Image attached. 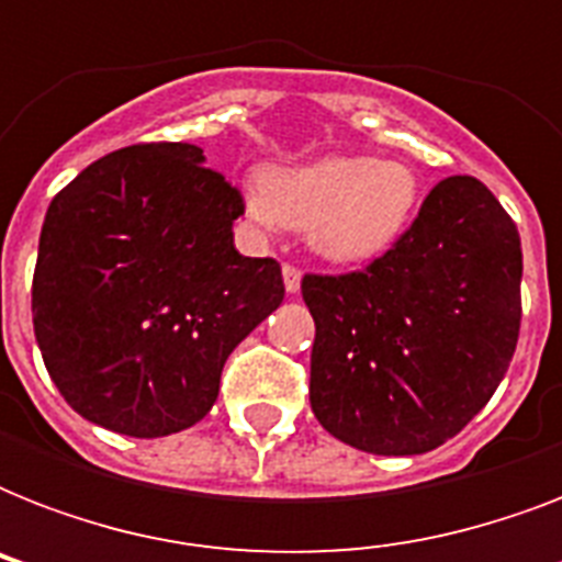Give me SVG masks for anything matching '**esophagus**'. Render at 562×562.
<instances>
[{
	"instance_id": "obj_1",
	"label": "esophagus",
	"mask_w": 562,
	"mask_h": 562,
	"mask_svg": "<svg viewBox=\"0 0 562 562\" xmlns=\"http://www.w3.org/2000/svg\"><path fill=\"white\" fill-rule=\"evenodd\" d=\"M300 277H303V273H300L297 265L294 262L282 265V282H285V291H289V294L300 291Z\"/></svg>"
}]
</instances>
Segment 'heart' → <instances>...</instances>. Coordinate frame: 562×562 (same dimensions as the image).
Instances as JSON below:
<instances>
[{
  "mask_svg": "<svg viewBox=\"0 0 562 562\" xmlns=\"http://www.w3.org/2000/svg\"><path fill=\"white\" fill-rule=\"evenodd\" d=\"M419 183L411 166L370 157L271 169L262 189H247V215L265 227L306 229L317 254L333 262H364L408 227Z\"/></svg>",
  "mask_w": 562,
  "mask_h": 562,
  "instance_id": "1",
  "label": "heart"
}]
</instances>
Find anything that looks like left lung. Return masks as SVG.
<instances>
[{
	"label": "left lung",
	"instance_id": "left-lung-1",
	"mask_svg": "<svg viewBox=\"0 0 562 562\" xmlns=\"http://www.w3.org/2000/svg\"><path fill=\"white\" fill-rule=\"evenodd\" d=\"M522 245L481 180H440L361 271L306 273L317 423L373 454L454 437L505 379L522 321Z\"/></svg>",
	"mask_w": 562,
	"mask_h": 562
}]
</instances>
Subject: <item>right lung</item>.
<instances>
[{"mask_svg":"<svg viewBox=\"0 0 562 562\" xmlns=\"http://www.w3.org/2000/svg\"><path fill=\"white\" fill-rule=\"evenodd\" d=\"M245 198L189 143L101 157L55 194L31 282L57 391L127 437L194 426L224 361L285 297L280 262L233 245Z\"/></svg>","mask_w":562,"mask_h":562,"instance_id":"obj_1","label":"right lung"}]
</instances>
